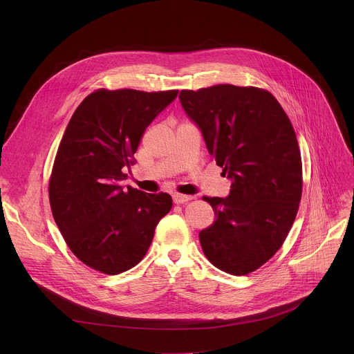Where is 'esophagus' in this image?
Wrapping results in <instances>:
<instances>
[{
  "mask_svg": "<svg viewBox=\"0 0 354 354\" xmlns=\"http://www.w3.org/2000/svg\"><path fill=\"white\" fill-rule=\"evenodd\" d=\"M193 200V196H185V194H174V203L183 205L186 201Z\"/></svg>",
  "mask_w": 354,
  "mask_h": 354,
  "instance_id": "esophagus-1",
  "label": "esophagus"
}]
</instances>
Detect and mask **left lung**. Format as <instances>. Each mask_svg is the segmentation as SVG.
Returning a JSON list of instances; mask_svg holds the SVG:
<instances>
[{"instance_id": "left-lung-1", "label": "left lung", "mask_w": 354, "mask_h": 354, "mask_svg": "<svg viewBox=\"0 0 354 354\" xmlns=\"http://www.w3.org/2000/svg\"><path fill=\"white\" fill-rule=\"evenodd\" d=\"M179 99L231 180L227 197L203 196L216 221L200 231L201 248L220 270L248 274L280 249L297 216L302 165L294 129L259 88L221 84L180 91Z\"/></svg>"}]
</instances>
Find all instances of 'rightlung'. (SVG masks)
<instances>
[{"label": "right lung", "mask_w": 354, "mask_h": 354, "mask_svg": "<svg viewBox=\"0 0 354 354\" xmlns=\"http://www.w3.org/2000/svg\"><path fill=\"white\" fill-rule=\"evenodd\" d=\"M176 96L99 89L67 124L50 176V206L73 254L95 270L119 274L134 268L172 209L168 193L149 194L122 180L142 133Z\"/></svg>", "instance_id": "right-lung-1"}]
</instances>
